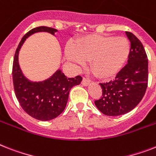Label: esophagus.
<instances>
[{
    "label": "esophagus",
    "mask_w": 156,
    "mask_h": 156,
    "mask_svg": "<svg viewBox=\"0 0 156 156\" xmlns=\"http://www.w3.org/2000/svg\"><path fill=\"white\" fill-rule=\"evenodd\" d=\"M90 82V80H89L88 78H82V84L83 85V86H87V85L89 84Z\"/></svg>",
    "instance_id": "esophagus-1"
}]
</instances>
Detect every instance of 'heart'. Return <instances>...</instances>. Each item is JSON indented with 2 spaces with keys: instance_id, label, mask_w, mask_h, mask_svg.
<instances>
[{
  "instance_id": "obj_1",
  "label": "heart",
  "mask_w": 156,
  "mask_h": 156,
  "mask_svg": "<svg viewBox=\"0 0 156 156\" xmlns=\"http://www.w3.org/2000/svg\"><path fill=\"white\" fill-rule=\"evenodd\" d=\"M130 44L122 37L92 35L66 49L68 59L78 66L90 61V68L100 78H111L122 68L128 58Z\"/></svg>"
}]
</instances>
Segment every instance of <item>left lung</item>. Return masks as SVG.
Here are the masks:
<instances>
[{
	"label": "left lung",
	"mask_w": 156,
	"mask_h": 156,
	"mask_svg": "<svg viewBox=\"0 0 156 156\" xmlns=\"http://www.w3.org/2000/svg\"><path fill=\"white\" fill-rule=\"evenodd\" d=\"M131 42L128 62L114 80L99 83L102 97L94 101L102 114L118 116L128 113L144 98L148 83V59L141 41L126 31Z\"/></svg>",
	"instance_id": "left-lung-1"
}]
</instances>
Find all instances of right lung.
<instances>
[{
	"mask_svg": "<svg viewBox=\"0 0 156 156\" xmlns=\"http://www.w3.org/2000/svg\"><path fill=\"white\" fill-rule=\"evenodd\" d=\"M58 30L51 27L39 26L30 30L22 37L15 52L12 63V81L16 97L24 111L31 117L48 121L62 113L66 106L69 90L80 84L82 78H67L61 70H57L49 79L40 82H30L21 73L18 64V54L21 45L28 37L37 32L52 34Z\"/></svg>",
	"mask_w": 156,
	"mask_h": 156,
	"instance_id": "right-lung-1",
	"label": "right lung"
}]
</instances>
